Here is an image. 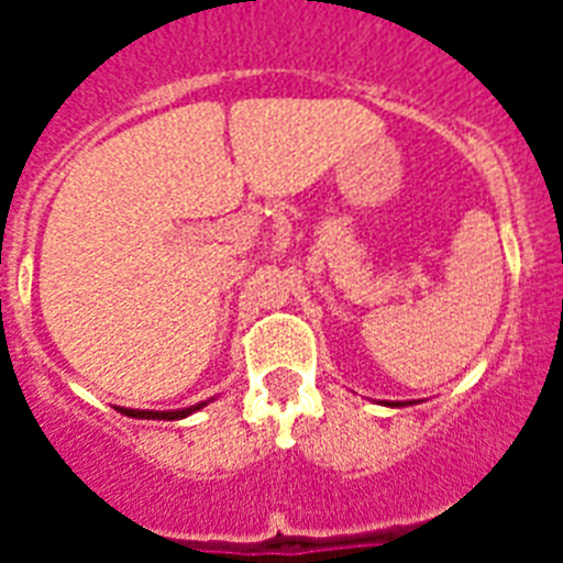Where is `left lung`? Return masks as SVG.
<instances>
[{
	"instance_id": "left-lung-1",
	"label": "left lung",
	"mask_w": 563,
	"mask_h": 563,
	"mask_svg": "<svg viewBox=\"0 0 563 563\" xmlns=\"http://www.w3.org/2000/svg\"><path fill=\"white\" fill-rule=\"evenodd\" d=\"M386 406H391V409H395V406H411V400L409 402H400V400L395 402V400H391V402H386Z\"/></svg>"
}]
</instances>
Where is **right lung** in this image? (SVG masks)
<instances>
[{"instance_id": "right-lung-1", "label": "right lung", "mask_w": 563, "mask_h": 563, "mask_svg": "<svg viewBox=\"0 0 563 563\" xmlns=\"http://www.w3.org/2000/svg\"><path fill=\"white\" fill-rule=\"evenodd\" d=\"M213 400V397H211ZM211 400H202V402H194L188 409H172V411H148V409H123V406H114V409L121 411V415L134 417V420H183V417L194 415V411L206 409Z\"/></svg>"}]
</instances>
